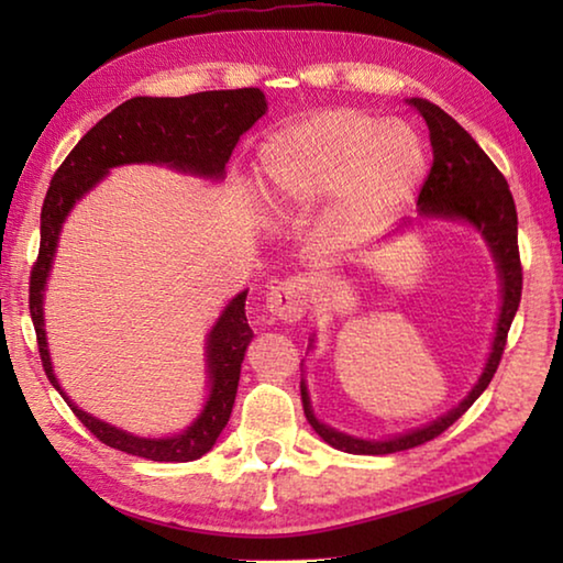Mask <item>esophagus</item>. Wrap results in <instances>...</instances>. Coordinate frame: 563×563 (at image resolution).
I'll return each instance as SVG.
<instances>
[{
  "mask_svg": "<svg viewBox=\"0 0 563 563\" xmlns=\"http://www.w3.org/2000/svg\"><path fill=\"white\" fill-rule=\"evenodd\" d=\"M265 310H268L273 318L285 322L300 320L305 316V310H308V288H305V280L288 278L275 283L268 298H265Z\"/></svg>",
  "mask_w": 563,
  "mask_h": 563,
  "instance_id": "esophagus-1",
  "label": "esophagus"
}]
</instances>
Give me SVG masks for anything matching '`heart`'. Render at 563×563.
Instances as JSON below:
<instances>
[{
  "mask_svg": "<svg viewBox=\"0 0 563 563\" xmlns=\"http://www.w3.org/2000/svg\"><path fill=\"white\" fill-rule=\"evenodd\" d=\"M427 170L422 139L402 121L365 111H325L261 148V196L275 216L325 201L338 241H362L412 201Z\"/></svg>",
  "mask_w": 563,
  "mask_h": 563,
  "instance_id": "obj_1",
  "label": "heart"
}]
</instances>
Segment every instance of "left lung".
<instances>
[{"instance_id":"1","label":"left lung","mask_w":563,"mask_h":563,"mask_svg":"<svg viewBox=\"0 0 563 563\" xmlns=\"http://www.w3.org/2000/svg\"><path fill=\"white\" fill-rule=\"evenodd\" d=\"M409 107L419 111L430 129L432 141V168L427 176L422 190H419L417 206L422 218H442V221H462L470 223L476 233L489 245V253L497 263L499 283H501V308L494 332L492 352L487 357L479 379L470 389L460 405L450 412L437 417L434 422L417 427L405 434L387 437V440H362L345 432H338L335 427L320 422L312 412L308 385L300 379L302 409L312 430L335 450L350 454H393L402 450H412L424 442L440 437L446 427H452L466 409L474 405L484 389L489 387L494 373H497L504 345H507V332L511 320L519 310L521 300V261L517 245V206H514L511 190L501 170L492 164V158L484 154L479 144L456 123L450 113H444L437 103L427 99H407ZM312 342V340H310Z\"/></svg>"}]
</instances>
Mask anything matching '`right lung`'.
Wrapping results in <instances>:
<instances>
[{"instance_id": "obj_1", "label": "right lung", "mask_w": 563, "mask_h": 563, "mask_svg": "<svg viewBox=\"0 0 563 563\" xmlns=\"http://www.w3.org/2000/svg\"><path fill=\"white\" fill-rule=\"evenodd\" d=\"M268 111L261 89L201 91L190 97H133L107 113L56 170L42 206V243L30 278V312L49 383L99 442L151 462H194L213 450L233 412L241 362L253 340L245 318V295L225 305L206 338L208 399L194 422L174 437H136L76 407L54 375L44 330V288L49 280L62 225L76 201L97 188L111 168L158 164L180 174L221 180L238 139Z\"/></svg>"}]
</instances>
